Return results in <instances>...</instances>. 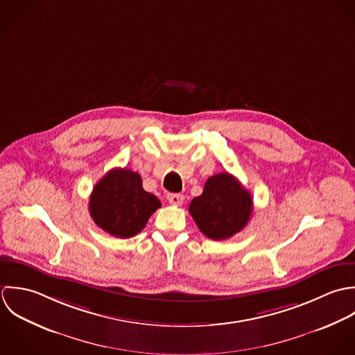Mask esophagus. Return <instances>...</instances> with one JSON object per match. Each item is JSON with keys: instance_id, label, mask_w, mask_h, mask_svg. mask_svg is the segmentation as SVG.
Here are the masks:
<instances>
[{"instance_id": "esophagus-1", "label": "esophagus", "mask_w": 355, "mask_h": 355, "mask_svg": "<svg viewBox=\"0 0 355 355\" xmlns=\"http://www.w3.org/2000/svg\"><path fill=\"white\" fill-rule=\"evenodd\" d=\"M167 200H168L170 205L181 206L184 203V195H181V193H168Z\"/></svg>"}]
</instances>
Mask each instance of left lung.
<instances>
[{"label":"left lung","mask_w":355,"mask_h":355,"mask_svg":"<svg viewBox=\"0 0 355 355\" xmlns=\"http://www.w3.org/2000/svg\"><path fill=\"white\" fill-rule=\"evenodd\" d=\"M200 232L213 240H225L245 227L252 214L251 193L229 173L210 177L205 191L189 205Z\"/></svg>","instance_id":"1"}]
</instances>
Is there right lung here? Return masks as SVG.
Instances as JSON below:
<instances>
[{
    "mask_svg": "<svg viewBox=\"0 0 355 355\" xmlns=\"http://www.w3.org/2000/svg\"><path fill=\"white\" fill-rule=\"evenodd\" d=\"M160 206L155 195L144 191L140 174L128 168L108 171L94 185L89 200L94 223L119 239L140 233Z\"/></svg>",
    "mask_w": 355,
    "mask_h": 355,
    "instance_id": "right-lung-1",
    "label": "right lung"
}]
</instances>
